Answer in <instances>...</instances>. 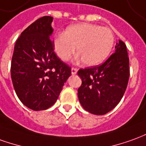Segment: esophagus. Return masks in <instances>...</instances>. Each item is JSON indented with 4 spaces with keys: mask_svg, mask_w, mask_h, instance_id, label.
I'll return each instance as SVG.
<instances>
[{
    "mask_svg": "<svg viewBox=\"0 0 146 146\" xmlns=\"http://www.w3.org/2000/svg\"><path fill=\"white\" fill-rule=\"evenodd\" d=\"M77 69L76 68H74V67H73L72 69H71V72H72V74L73 75H74V74H76V73H77Z\"/></svg>",
    "mask_w": 146,
    "mask_h": 146,
    "instance_id": "1",
    "label": "esophagus"
}]
</instances>
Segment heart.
I'll return each instance as SVG.
<instances>
[{
  "instance_id": "heart-1",
  "label": "heart",
  "mask_w": 146,
  "mask_h": 146,
  "mask_svg": "<svg viewBox=\"0 0 146 146\" xmlns=\"http://www.w3.org/2000/svg\"><path fill=\"white\" fill-rule=\"evenodd\" d=\"M114 44L115 36L109 27L86 23L71 25L54 40L56 54L63 62L70 60L76 47L84 64L89 66L104 62Z\"/></svg>"
}]
</instances>
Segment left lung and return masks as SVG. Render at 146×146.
Masks as SVG:
<instances>
[{
  "instance_id": "left-lung-1",
  "label": "left lung",
  "mask_w": 146,
  "mask_h": 146,
  "mask_svg": "<svg viewBox=\"0 0 146 146\" xmlns=\"http://www.w3.org/2000/svg\"><path fill=\"white\" fill-rule=\"evenodd\" d=\"M77 74L82 80L78 88V99L84 108L97 115L111 111L123 98L129 80V57L126 44L119 40L115 52L105 62L80 69Z\"/></svg>"
}]
</instances>
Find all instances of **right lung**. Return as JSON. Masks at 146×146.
<instances>
[{
	"label": "right lung",
	"instance_id": "1",
	"mask_svg": "<svg viewBox=\"0 0 146 146\" xmlns=\"http://www.w3.org/2000/svg\"><path fill=\"white\" fill-rule=\"evenodd\" d=\"M52 21L51 16L35 20L21 33L13 51V87L20 101L33 111L46 110L54 104L71 75V67L54 52Z\"/></svg>",
	"mask_w": 146,
	"mask_h": 146
}]
</instances>
